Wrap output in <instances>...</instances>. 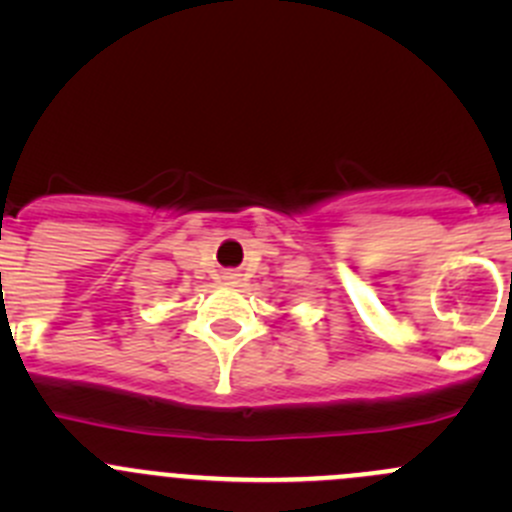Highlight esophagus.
<instances>
[{
	"label": "esophagus",
	"instance_id": "34e87169",
	"mask_svg": "<svg viewBox=\"0 0 512 512\" xmlns=\"http://www.w3.org/2000/svg\"><path fill=\"white\" fill-rule=\"evenodd\" d=\"M225 282L227 285H237V282H240V275H237V272H225Z\"/></svg>",
	"mask_w": 512,
	"mask_h": 512
}]
</instances>
